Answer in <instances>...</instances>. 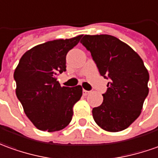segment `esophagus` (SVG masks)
Here are the masks:
<instances>
[{
	"label": "esophagus",
	"instance_id": "esophagus-1",
	"mask_svg": "<svg viewBox=\"0 0 158 158\" xmlns=\"http://www.w3.org/2000/svg\"><path fill=\"white\" fill-rule=\"evenodd\" d=\"M90 90H83V94L85 95V96H86V95H88L89 93H90Z\"/></svg>",
	"mask_w": 158,
	"mask_h": 158
}]
</instances>
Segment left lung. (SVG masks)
I'll use <instances>...</instances> for the list:
<instances>
[{
	"mask_svg": "<svg viewBox=\"0 0 158 158\" xmlns=\"http://www.w3.org/2000/svg\"><path fill=\"white\" fill-rule=\"evenodd\" d=\"M108 83L103 101L92 109L93 119L108 132L127 128L139 116L149 93V73L133 48L110 35H85L80 41Z\"/></svg>",
	"mask_w": 158,
	"mask_h": 158,
	"instance_id": "left-lung-1",
	"label": "left lung"
}]
</instances>
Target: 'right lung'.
Returning <instances> with one entry per match:
<instances>
[{
    "mask_svg": "<svg viewBox=\"0 0 158 158\" xmlns=\"http://www.w3.org/2000/svg\"><path fill=\"white\" fill-rule=\"evenodd\" d=\"M81 37L33 47L22 56L14 71L16 96L26 116L39 130L60 131L72 121L73 107L82 96V87H61L56 78L66 71L67 54Z\"/></svg>",
    "mask_w": 158,
    "mask_h": 158,
    "instance_id": "obj_1",
    "label": "right lung"
}]
</instances>
